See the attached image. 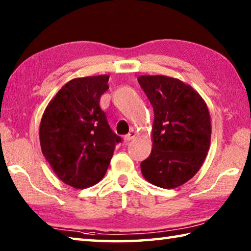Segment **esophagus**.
Instances as JSON below:
<instances>
[{
    "label": "esophagus",
    "mask_w": 251,
    "mask_h": 251,
    "mask_svg": "<svg viewBox=\"0 0 251 251\" xmlns=\"http://www.w3.org/2000/svg\"><path fill=\"white\" fill-rule=\"evenodd\" d=\"M135 135H137V133H135V131L132 129V130L130 131V132H129L128 134L125 135V142H129V141H131V140L135 138Z\"/></svg>",
    "instance_id": "34e87169"
}]
</instances>
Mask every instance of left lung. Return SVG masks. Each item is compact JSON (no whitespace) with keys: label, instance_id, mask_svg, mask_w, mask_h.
Instances as JSON below:
<instances>
[{"label":"left lung","instance_id":"left-lung-1","mask_svg":"<svg viewBox=\"0 0 251 251\" xmlns=\"http://www.w3.org/2000/svg\"><path fill=\"white\" fill-rule=\"evenodd\" d=\"M138 81L154 111L152 151L141 163L148 182L176 188L194 176L210 146L212 121L205 100L177 78L143 75Z\"/></svg>","mask_w":251,"mask_h":251}]
</instances>
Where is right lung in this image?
Listing matches in <instances>:
<instances>
[{
	"instance_id": "obj_1",
	"label": "right lung",
	"mask_w": 251,
	"mask_h": 251,
	"mask_svg": "<svg viewBox=\"0 0 251 251\" xmlns=\"http://www.w3.org/2000/svg\"><path fill=\"white\" fill-rule=\"evenodd\" d=\"M109 75L75 78L60 88L39 125L42 152L60 181L75 188L94 186L107 172L114 147L112 132L99 107Z\"/></svg>"
}]
</instances>
